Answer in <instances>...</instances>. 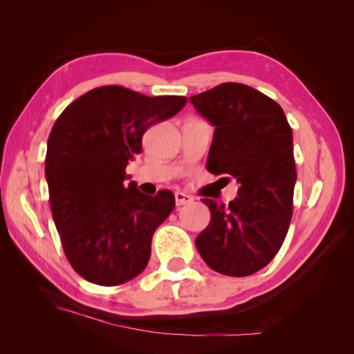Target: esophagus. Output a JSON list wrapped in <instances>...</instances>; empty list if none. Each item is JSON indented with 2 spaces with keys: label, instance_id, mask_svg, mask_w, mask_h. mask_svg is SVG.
<instances>
[{
  "label": "esophagus",
  "instance_id": "1",
  "mask_svg": "<svg viewBox=\"0 0 354 354\" xmlns=\"http://www.w3.org/2000/svg\"><path fill=\"white\" fill-rule=\"evenodd\" d=\"M194 202V198L186 195V194H181V192H177L176 194V203L177 207H181V205H187V203H192Z\"/></svg>",
  "mask_w": 354,
  "mask_h": 354
}]
</instances>
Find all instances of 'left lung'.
I'll use <instances>...</instances> for the list:
<instances>
[{
	"instance_id": "obj_1",
	"label": "left lung",
	"mask_w": 354,
	"mask_h": 354,
	"mask_svg": "<svg viewBox=\"0 0 354 354\" xmlns=\"http://www.w3.org/2000/svg\"><path fill=\"white\" fill-rule=\"evenodd\" d=\"M190 103L216 127L207 169L239 183L238 198L229 205L202 199L211 221L196 238V248L212 270L250 276L274 259L291 223L297 181L292 130L279 104L245 84H220L192 95Z\"/></svg>"
}]
</instances>
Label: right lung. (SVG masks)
Wrapping results in <instances>:
<instances>
[{"mask_svg": "<svg viewBox=\"0 0 354 354\" xmlns=\"http://www.w3.org/2000/svg\"><path fill=\"white\" fill-rule=\"evenodd\" d=\"M183 95H149L121 85L82 94L60 113L47 142L46 178L63 251L85 281L116 286L140 274L155 230L176 207L125 186L128 160L142 152L149 127L178 113Z\"/></svg>", "mask_w": 354, "mask_h": 354, "instance_id": "obj_1", "label": "right lung"}]
</instances>
